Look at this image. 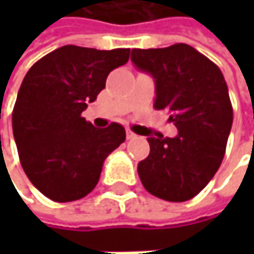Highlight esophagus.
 I'll return each mask as SVG.
<instances>
[{
    "label": "esophagus",
    "mask_w": 254,
    "mask_h": 254,
    "mask_svg": "<svg viewBox=\"0 0 254 254\" xmlns=\"http://www.w3.org/2000/svg\"><path fill=\"white\" fill-rule=\"evenodd\" d=\"M135 136H136V135H135V133H133V132H132L130 129H127V139H133Z\"/></svg>",
    "instance_id": "34e87169"
}]
</instances>
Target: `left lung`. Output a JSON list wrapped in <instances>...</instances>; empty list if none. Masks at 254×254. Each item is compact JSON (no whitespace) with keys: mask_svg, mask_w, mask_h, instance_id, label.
<instances>
[{"mask_svg":"<svg viewBox=\"0 0 254 254\" xmlns=\"http://www.w3.org/2000/svg\"><path fill=\"white\" fill-rule=\"evenodd\" d=\"M132 63L156 83V110H166L175 138L148 136L150 154L138 163L144 188L168 201L195 197L216 174L232 127V106L221 69L187 44L133 48Z\"/></svg>","mask_w":254,"mask_h":254,"instance_id":"obj_1","label":"left lung"}]
</instances>
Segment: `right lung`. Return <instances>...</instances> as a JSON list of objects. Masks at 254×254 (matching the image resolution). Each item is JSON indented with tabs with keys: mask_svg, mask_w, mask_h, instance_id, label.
I'll use <instances>...</instances> for the list:
<instances>
[{
	"mask_svg": "<svg viewBox=\"0 0 254 254\" xmlns=\"http://www.w3.org/2000/svg\"><path fill=\"white\" fill-rule=\"evenodd\" d=\"M129 48L64 45L26 73L13 109V135L29 181L48 198L66 203L88 195L106 157L127 138L125 127H94L82 118L109 73L129 60Z\"/></svg>",
	"mask_w": 254,
	"mask_h": 254,
	"instance_id": "obj_1",
	"label": "right lung"
}]
</instances>
